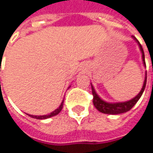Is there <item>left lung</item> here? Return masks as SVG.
Listing matches in <instances>:
<instances>
[{
	"mask_svg": "<svg viewBox=\"0 0 153 153\" xmlns=\"http://www.w3.org/2000/svg\"><path fill=\"white\" fill-rule=\"evenodd\" d=\"M132 38L137 41L138 45H139L140 51L142 53V59H143V63H144V66L146 67V61H145V53H144V50L142 48V46L141 44L139 43V41L132 36ZM146 78H145V81H144V84H143V87L141 89V91L139 92V94L136 97H134L133 99H131L128 101H125V102H118V103H108V102H105L103 100H101L99 95L96 94L94 86L92 85V94L94 96V99H93V103L94 105V106L96 107V109L98 111H100V112H103V113H106V114H120V113H124V112H128L129 110H131L134 105L138 102L141 95L143 94V92L146 88Z\"/></svg>",
	"mask_w": 153,
	"mask_h": 153,
	"instance_id": "1",
	"label": "left lung"
}]
</instances>
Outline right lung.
<instances>
[{
    "mask_svg": "<svg viewBox=\"0 0 153 153\" xmlns=\"http://www.w3.org/2000/svg\"><path fill=\"white\" fill-rule=\"evenodd\" d=\"M64 101V100H63ZM62 101V103L60 104V105L59 106L58 108L55 110V111H53V112H52L49 114H48V115H42V116H35V115H30L29 114V116L32 117V118H34V119H37V120H45V119H48V118H51V117H53V116H55V115H57L59 113V112L62 110V108H63V102Z\"/></svg>",
    "mask_w": 153,
    "mask_h": 153,
    "instance_id": "add662e5",
    "label": "right lung"
}]
</instances>
